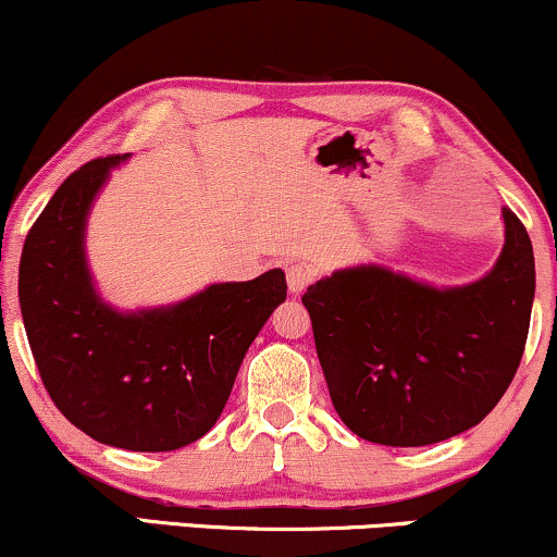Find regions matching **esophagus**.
Masks as SVG:
<instances>
[{
    "label": "esophagus",
    "mask_w": 557,
    "mask_h": 557,
    "mask_svg": "<svg viewBox=\"0 0 557 557\" xmlns=\"http://www.w3.org/2000/svg\"><path fill=\"white\" fill-rule=\"evenodd\" d=\"M314 281V271L307 263H289L286 265V284L292 294H301Z\"/></svg>",
    "instance_id": "esophagus-1"
}]
</instances>
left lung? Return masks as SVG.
Returning a JSON list of instances; mask_svg holds the SVG:
<instances>
[{
  "label": "left lung",
  "mask_w": 557,
  "mask_h": 557,
  "mask_svg": "<svg viewBox=\"0 0 557 557\" xmlns=\"http://www.w3.org/2000/svg\"><path fill=\"white\" fill-rule=\"evenodd\" d=\"M498 263L475 284L436 289L382 265L320 278L301 297L341 421L367 442L425 446L496 408L524 354L534 256L504 209Z\"/></svg>",
  "instance_id": "obj_1"
}]
</instances>
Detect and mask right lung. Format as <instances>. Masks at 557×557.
<instances>
[{
    "label": "right lung",
    "instance_id": "add662e5",
    "mask_svg": "<svg viewBox=\"0 0 557 557\" xmlns=\"http://www.w3.org/2000/svg\"><path fill=\"white\" fill-rule=\"evenodd\" d=\"M128 154L74 170L25 237L20 310L51 400L95 442L173 451L222 416L247 348L286 299L281 268L252 281L211 284L173 307L115 312L85 260L95 196Z\"/></svg>",
    "mask_w": 557,
    "mask_h": 557
}]
</instances>
